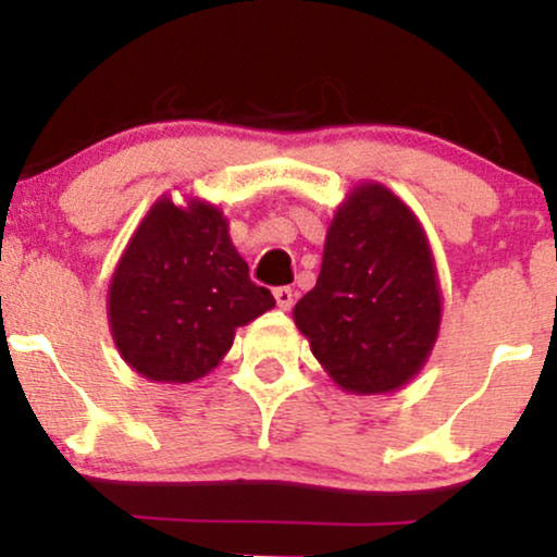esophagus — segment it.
Returning a JSON list of instances; mask_svg holds the SVG:
<instances>
[{"label":"esophagus","instance_id":"34e87169","mask_svg":"<svg viewBox=\"0 0 557 557\" xmlns=\"http://www.w3.org/2000/svg\"><path fill=\"white\" fill-rule=\"evenodd\" d=\"M274 300H277L280 309L287 311L293 306V290L290 287H274Z\"/></svg>","mask_w":557,"mask_h":557}]
</instances>
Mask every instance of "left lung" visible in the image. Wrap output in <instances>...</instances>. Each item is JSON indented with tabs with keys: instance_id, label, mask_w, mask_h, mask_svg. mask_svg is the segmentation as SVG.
Instances as JSON below:
<instances>
[{
	"instance_id": "obj_1",
	"label": "left lung",
	"mask_w": 557,
	"mask_h": 557,
	"mask_svg": "<svg viewBox=\"0 0 557 557\" xmlns=\"http://www.w3.org/2000/svg\"><path fill=\"white\" fill-rule=\"evenodd\" d=\"M293 317L348 393H387L419 372L437 337L440 290L424 230L398 196L361 185L337 209L317 285Z\"/></svg>"
}]
</instances>
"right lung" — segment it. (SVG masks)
I'll return each mask as SVG.
<instances>
[{"mask_svg":"<svg viewBox=\"0 0 557 557\" xmlns=\"http://www.w3.org/2000/svg\"><path fill=\"white\" fill-rule=\"evenodd\" d=\"M274 306L251 283L230 243L227 222L209 203H154L110 285L112 335L123 359L157 382L209 374L243 327Z\"/></svg>","mask_w":557,"mask_h":557,"instance_id":"obj_1","label":"right lung"}]
</instances>
